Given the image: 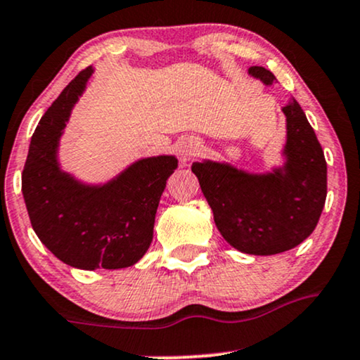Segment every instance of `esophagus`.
I'll return each instance as SVG.
<instances>
[{"label":"esophagus","mask_w":360,"mask_h":360,"mask_svg":"<svg viewBox=\"0 0 360 360\" xmlns=\"http://www.w3.org/2000/svg\"><path fill=\"white\" fill-rule=\"evenodd\" d=\"M200 150L202 145L197 138H184L180 139L179 145H176V151H179V156L184 162L195 158V156L200 153Z\"/></svg>","instance_id":"1"}]
</instances>
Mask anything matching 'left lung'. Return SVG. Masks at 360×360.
<instances>
[{
    "instance_id": "left-lung-1",
    "label": "left lung",
    "mask_w": 360,
    "mask_h": 360,
    "mask_svg": "<svg viewBox=\"0 0 360 360\" xmlns=\"http://www.w3.org/2000/svg\"><path fill=\"white\" fill-rule=\"evenodd\" d=\"M248 72L266 87L276 80L264 67ZM283 112V165L271 172L252 173L214 160L192 165L219 232L246 255L271 256L298 246L314 232L327 198V162L314 128L293 97Z\"/></svg>"
}]
</instances>
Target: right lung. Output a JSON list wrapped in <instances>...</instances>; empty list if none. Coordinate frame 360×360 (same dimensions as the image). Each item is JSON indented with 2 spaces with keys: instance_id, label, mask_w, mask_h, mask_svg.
I'll return each mask as SVG.
<instances>
[{
  "instance_id": "right-lung-1",
  "label": "right lung",
  "mask_w": 360,
  "mask_h": 360,
  "mask_svg": "<svg viewBox=\"0 0 360 360\" xmlns=\"http://www.w3.org/2000/svg\"><path fill=\"white\" fill-rule=\"evenodd\" d=\"M82 70L38 122L21 175V192L38 239L62 263L86 271L136 264L153 239L155 215L173 155L139 158L104 184H87L62 170L60 138L72 108L86 91Z\"/></svg>"
}]
</instances>
